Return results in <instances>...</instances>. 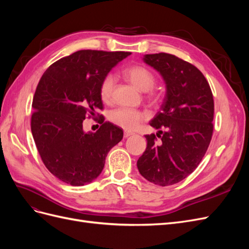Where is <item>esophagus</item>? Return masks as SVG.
<instances>
[{"label":"esophagus","mask_w":249,"mask_h":249,"mask_svg":"<svg viewBox=\"0 0 249 249\" xmlns=\"http://www.w3.org/2000/svg\"><path fill=\"white\" fill-rule=\"evenodd\" d=\"M132 135H133V133L132 132H124V138H127V137H130V136H132Z\"/></svg>","instance_id":"esophagus-1"}]
</instances>
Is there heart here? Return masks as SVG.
Masks as SVG:
<instances>
[{"instance_id":"obj_1","label":"heart","mask_w":249,"mask_h":249,"mask_svg":"<svg viewBox=\"0 0 249 249\" xmlns=\"http://www.w3.org/2000/svg\"><path fill=\"white\" fill-rule=\"evenodd\" d=\"M124 78L131 84L138 88L141 91H148L156 83V77L152 71L142 65H133L124 71ZM115 86V78L109 73L102 80L100 86V95L103 102L108 103L112 99L113 90ZM143 118V114L138 111L130 108H118L111 112V122L123 127L124 130H134Z\"/></svg>"}]
</instances>
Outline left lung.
Returning a JSON list of instances; mask_svg holds the SVG:
<instances>
[{
    "label": "left lung",
    "mask_w": 249,
    "mask_h": 249,
    "mask_svg": "<svg viewBox=\"0 0 249 249\" xmlns=\"http://www.w3.org/2000/svg\"><path fill=\"white\" fill-rule=\"evenodd\" d=\"M143 61L160 72L166 95L150 122L159 131L145 135L147 146L137 167L150 183L169 186L196 169L207 152L213 135V94L197 67L175 55L149 54ZM157 137L161 138L159 142Z\"/></svg>",
    "instance_id": "obj_1"
}]
</instances>
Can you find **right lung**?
I'll list each match as a JSON object with an SVG mask.
<instances>
[{
  "mask_svg": "<svg viewBox=\"0 0 249 249\" xmlns=\"http://www.w3.org/2000/svg\"><path fill=\"white\" fill-rule=\"evenodd\" d=\"M129 52L82 50L59 59L44 71L33 97L31 131L51 173L71 186L101 175L109 150L123 139L120 127L104 122L95 133L83 122L103 109L102 80Z\"/></svg>",
  "mask_w": 249,
  "mask_h": 249,
  "instance_id": "add662e5",
  "label": "right lung"
}]
</instances>
